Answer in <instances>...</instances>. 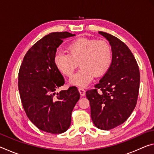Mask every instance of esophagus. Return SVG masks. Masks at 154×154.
<instances>
[{
    "label": "esophagus",
    "instance_id": "34e87169",
    "mask_svg": "<svg viewBox=\"0 0 154 154\" xmlns=\"http://www.w3.org/2000/svg\"><path fill=\"white\" fill-rule=\"evenodd\" d=\"M79 93H80V95L82 96H85V90L83 89V88H79Z\"/></svg>",
    "mask_w": 154,
    "mask_h": 154
}]
</instances>
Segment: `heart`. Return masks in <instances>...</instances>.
I'll use <instances>...</instances> for the list:
<instances>
[{"instance_id":"1","label":"heart","mask_w":154,"mask_h":154,"mask_svg":"<svg viewBox=\"0 0 154 154\" xmlns=\"http://www.w3.org/2000/svg\"><path fill=\"white\" fill-rule=\"evenodd\" d=\"M68 54L58 51L54 56V63L60 71L71 77L78 63L80 69L71 78V82L78 86H85L93 78L105 75L112 62V49L105 40L79 38L67 47Z\"/></svg>"}]
</instances>
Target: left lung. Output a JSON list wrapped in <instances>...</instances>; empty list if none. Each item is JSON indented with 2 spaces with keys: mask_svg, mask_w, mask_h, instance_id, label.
Returning a JSON list of instances; mask_svg holds the SVG:
<instances>
[{
  "mask_svg": "<svg viewBox=\"0 0 154 154\" xmlns=\"http://www.w3.org/2000/svg\"><path fill=\"white\" fill-rule=\"evenodd\" d=\"M109 41L112 49L110 67L94 89L86 91L93 123L109 130L129 118L136 106L140 72L136 59L128 46L116 36L98 32Z\"/></svg>",
  "mask_w": 154,
  "mask_h": 154,
  "instance_id": "left-lung-1",
  "label": "left lung"
}]
</instances>
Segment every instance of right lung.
<instances>
[{
  "mask_svg": "<svg viewBox=\"0 0 154 154\" xmlns=\"http://www.w3.org/2000/svg\"><path fill=\"white\" fill-rule=\"evenodd\" d=\"M69 32H52L38 41L26 52L18 74V89L23 108L35 126L51 134L69 128L71 113L80 98L77 87L56 93L64 84L54 63L56 49Z\"/></svg>",
  "mask_w": 154,
  "mask_h": 154,
  "instance_id": "add662e5",
  "label": "right lung"
}]
</instances>
